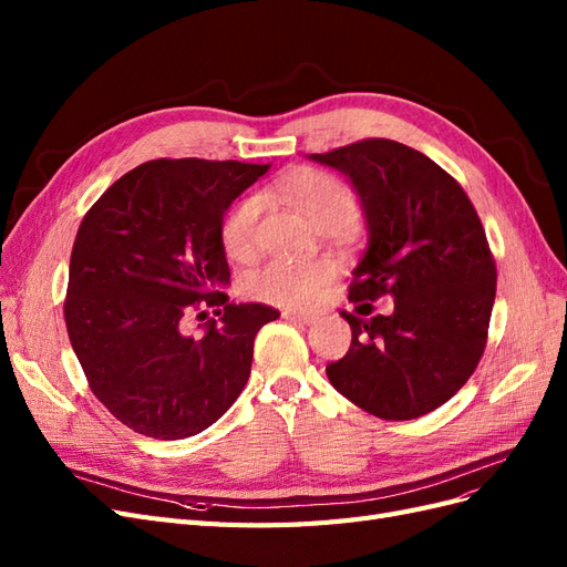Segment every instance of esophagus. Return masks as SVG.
<instances>
[{"instance_id": "esophagus-1", "label": "esophagus", "mask_w": 567, "mask_h": 567, "mask_svg": "<svg viewBox=\"0 0 567 567\" xmlns=\"http://www.w3.org/2000/svg\"><path fill=\"white\" fill-rule=\"evenodd\" d=\"M284 319L302 323V326H312L317 321L315 315H305V312H284Z\"/></svg>"}]
</instances>
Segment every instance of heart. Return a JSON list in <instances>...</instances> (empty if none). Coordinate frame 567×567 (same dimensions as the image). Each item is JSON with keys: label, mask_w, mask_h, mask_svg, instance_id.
<instances>
[{"label": "heart", "mask_w": 567, "mask_h": 567, "mask_svg": "<svg viewBox=\"0 0 567 567\" xmlns=\"http://www.w3.org/2000/svg\"><path fill=\"white\" fill-rule=\"evenodd\" d=\"M267 196L293 208L321 231L340 229L354 213V196L348 184L323 169H296L274 184ZM260 198L244 196L221 219V248L231 260H252L260 248ZM326 277H329V265L323 262L271 260L252 274L248 288L260 300L284 307H305L317 298Z\"/></svg>", "instance_id": "1"}]
</instances>
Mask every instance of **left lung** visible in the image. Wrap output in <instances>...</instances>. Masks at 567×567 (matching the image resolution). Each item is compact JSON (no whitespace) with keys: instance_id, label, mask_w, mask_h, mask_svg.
Wrapping results in <instances>:
<instances>
[{"instance_id":"1","label":"left lung","mask_w":567,"mask_h":567,"mask_svg":"<svg viewBox=\"0 0 567 567\" xmlns=\"http://www.w3.org/2000/svg\"><path fill=\"white\" fill-rule=\"evenodd\" d=\"M310 161L346 175L369 244L352 271L348 354L326 367L331 385L385 421H411L463 388L485 352L496 267L461 184L421 151L364 140ZM390 295L392 316L368 300Z\"/></svg>"}]
</instances>
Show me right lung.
I'll return each mask as SVG.
<instances>
[{"label": "right lung", "mask_w": 567, "mask_h": 567, "mask_svg": "<svg viewBox=\"0 0 567 567\" xmlns=\"http://www.w3.org/2000/svg\"><path fill=\"white\" fill-rule=\"evenodd\" d=\"M269 165L148 161L106 188L78 229L65 329L92 392L134 433L184 440L246 388L252 342L279 312L229 302L221 219ZM217 320L183 331L192 309ZM205 317V310L198 315Z\"/></svg>", "instance_id": "add662e5"}]
</instances>
